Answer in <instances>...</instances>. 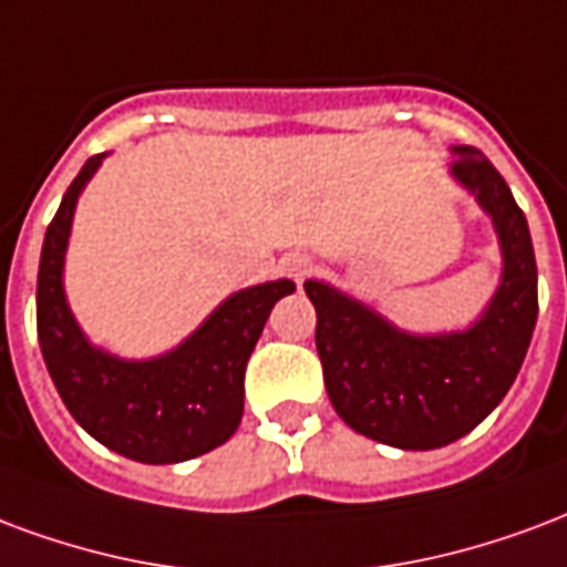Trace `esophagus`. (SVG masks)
I'll list each match as a JSON object with an SVG mask.
<instances>
[{
  "label": "esophagus",
  "mask_w": 567,
  "mask_h": 567,
  "mask_svg": "<svg viewBox=\"0 0 567 567\" xmlns=\"http://www.w3.org/2000/svg\"><path fill=\"white\" fill-rule=\"evenodd\" d=\"M282 267L295 282H303L306 276H309V270H312V261H309L306 255H288V258L282 261Z\"/></svg>",
  "instance_id": "esophagus-1"
}]
</instances>
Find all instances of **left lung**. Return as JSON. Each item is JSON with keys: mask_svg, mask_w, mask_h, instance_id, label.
Returning a JSON list of instances; mask_svg holds the SVG:
<instances>
[{"mask_svg": "<svg viewBox=\"0 0 567 567\" xmlns=\"http://www.w3.org/2000/svg\"><path fill=\"white\" fill-rule=\"evenodd\" d=\"M454 177L475 192L502 243V285L472 330L412 337L358 300L306 279L327 396L354 433L433 451L472 433L505 400L538 321V267L511 188L475 146H454Z\"/></svg>", "mask_w": 567, "mask_h": 567, "instance_id": "8db88e82", "label": "left lung"}]
</instances>
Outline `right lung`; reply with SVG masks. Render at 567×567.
Returning <instances> with one entry per match:
<instances>
[{"mask_svg":"<svg viewBox=\"0 0 567 567\" xmlns=\"http://www.w3.org/2000/svg\"><path fill=\"white\" fill-rule=\"evenodd\" d=\"M102 158L92 155L81 167L44 234L38 346L65 409L95 442L137 463H183L237 433L251 348L276 300L291 295L295 282L279 279L237 291L165 358L120 360L92 348L65 303L62 261L78 195Z\"/></svg>","mask_w":567,"mask_h":567,"instance_id":"1","label":"right lung"}]
</instances>
